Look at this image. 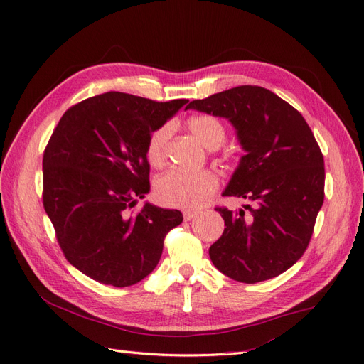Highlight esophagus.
Here are the masks:
<instances>
[{
    "instance_id": "34e87169",
    "label": "esophagus",
    "mask_w": 364,
    "mask_h": 364,
    "mask_svg": "<svg viewBox=\"0 0 364 364\" xmlns=\"http://www.w3.org/2000/svg\"><path fill=\"white\" fill-rule=\"evenodd\" d=\"M197 215V211H185L183 213V218L186 220V222H190L191 218H194Z\"/></svg>"
}]
</instances>
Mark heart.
<instances>
[{"mask_svg": "<svg viewBox=\"0 0 364 364\" xmlns=\"http://www.w3.org/2000/svg\"><path fill=\"white\" fill-rule=\"evenodd\" d=\"M191 134L202 144L215 150L226 139V129L222 121L213 115H196L188 121ZM171 124H162L151 132L146 144V158L153 167H162L167 158V144L171 136ZM218 188V178L208 170L202 171H181L171 170L165 173L155 183L156 200L170 208L197 209L211 197Z\"/></svg>", "mask_w": 364, "mask_h": 364, "instance_id": "obj_1", "label": "heart"}]
</instances>
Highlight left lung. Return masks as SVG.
Wrapping results in <instances>:
<instances>
[{"label":"left lung","mask_w":364,"mask_h":364,"mask_svg":"<svg viewBox=\"0 0 364 364\" xmlns=\"http://www.w3.org/2000/svg\"><path fill=\"white\" fill-rule=\"evenodd\" d=\"M186 109L228 118L246 151L223 196L252 205L245 206L247 214L215 208L226 228L209 258L238 282L278 277L304 255L323 205V155L310 126L281 97L252 85L194 100Z\"/></svg>","instance_id":"obj_1"}]
</instances>
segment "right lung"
<instances>
[{"label":"right lung","mask_w":364,"mask_h":364,"mask_svg":"<svg viewBox=\"0 0 364 364\" xmlns=\"http://www.w3.org/2000/svg\"><path fill=\"white\" fill-rule=\"evenodd\" d=\"M186 98L153 102L106 92L71 106L43 151V209L65 258L86 277L129 287L158 266L164 238L182 223L178 209L146 203L149 135Z\"/></svg>","instance_id":"right-lung-1"}]
</instances>
